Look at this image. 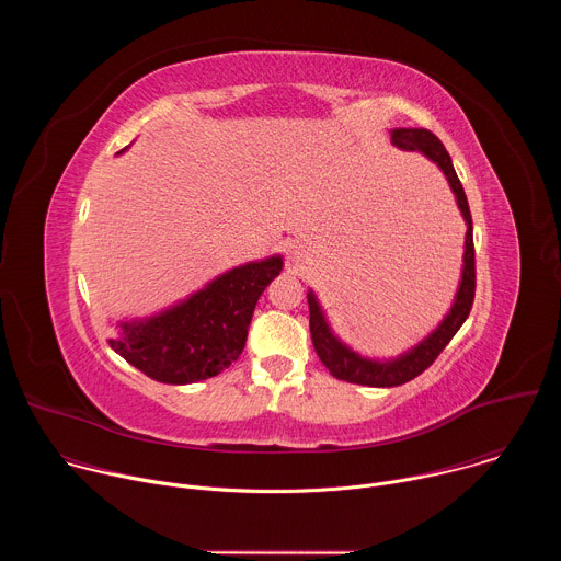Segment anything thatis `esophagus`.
<instances>
[{
	"mask_svg": "<svg viewBox=\"0 0 561 561\" xmlns=\"http://www.w3.org/2000/svg\"><path fill=\"white\" fill-rule=\"evenodd\" d=\"M306 260H308V249H306L304 244H293V247L288 249V264L299 266V264H304Z\"/></svg>",
	"mask_w": 561,
	"mask_h": 561,
	"instance_id": "34e87169",
	"label": "esophagus"
}]
</instances>
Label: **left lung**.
Segmentation results:
<instances>
[{"label": "left lung", "mask_w": 561, "mask_h": 561, "mask_svg": "<svg viewBox=\"0 0 561 561\" xmlns=\"http://www.w3.org/2000/svg\"><path fill=\"white\" fill-rule=\"evenodd\" d=\"M390 141L402 150H417V152L426 154L431 162H435L439 167V171L446 175V180L455 193L457 206L461 210V217H463L468 230H466V242H463L461 282H459V288H457V295H455V301H453L448 314L442 319V324L428 337H424L417 346H413L411 351H407L404 355H399L394 359H386V362L368 359V357H362L359 353L351 351L346 344H342L333 335L322 308H319L317 297L312 295V290H308L310 337H312V346H314L319 359H322V364L331 370L333 377L351 381V383L375 386V388L399 386V383H407V381L415 379L417 375H422L437 359V355L446 348V344L455 337V333L461 329V324L466 322V317L472 308V299H474L472 217H470L463 186L453 169L448 150L426 128H394V130H390Z\"/></svg>", "instance_id": "left-lung-1"}]
</instances>
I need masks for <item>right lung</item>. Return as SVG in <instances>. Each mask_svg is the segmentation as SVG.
<instances>
[{
	"mask_svg": "<svg viewBox=\"0 0 561 561\" xmlns=\"http://www.w3.org/2000/svg\"><path fill=\"white\" fill-rule=\"evenodd\" d=\"M282 266V257L273 255L226 271L162 312L122 322L108 344L154 381L193 383L215 377L242 355L257 299Z\"/></svg>",
	"mask_w": 561,
	"mask_h": 561,
	"instance_id": "1",
	"label": "right lung"
}]
</instances>
